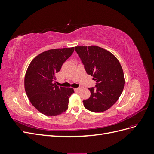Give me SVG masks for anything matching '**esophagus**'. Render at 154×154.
<instances>
[{
    "instance_id": "34e87169",
    "label": "esophagus",
    "mask_w": 154,
    "mask_h": 154,
    "mask_svg": "<svg viewBox=\"0 0 154 154\" xmlns=\"http://www.w3.org/2000/svg\"><path fill=\"white\" fill-rule=\"evenodd\" d=\"M81 89V87H78V88H74V91H79Z\"/></svg>"
}]
</instances>
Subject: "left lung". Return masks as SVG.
Segmentation results:
<instances>
[{
	"mask_svg": "<svg viewBox=\"0 0 154 154\" xmlns=\"http://www.w3.org/2000/svg\"><path fill=\"white\" fill-rule=\"evenodd\" d=\"M75 51L87 73L96 81L95 87L88 88L91 96L83 100L85 109L101 112L110 109L123 92L125 78L122 66L115 56L98 46H76Z\"/></svg>",
	"mask_w": 154,
	"mask_h": 154,
	"instance_id": "obj_1",
	"label": "left lung"
}]
</instances>
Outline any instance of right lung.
Instances as JSON below:
<instances>
[{
  "instance_id": "obj_1",
  "label": "right lung",
  "mask_w": 154,
  "mask_h": 154,
  "mask_svg": "<svg viewBox=\"0 0 154 154\" xmlns=\"http://www.w3.org/2000/svg\"><path fill=\"white\" fill-rule=\"evenodd\" d=\"M74 48L50 49L32 60L24 78L26 94L40 112L48 116L61 114L68 109L72 88L56 85L55 74L71 57Z\"/></svg>"
}]
</instances>
